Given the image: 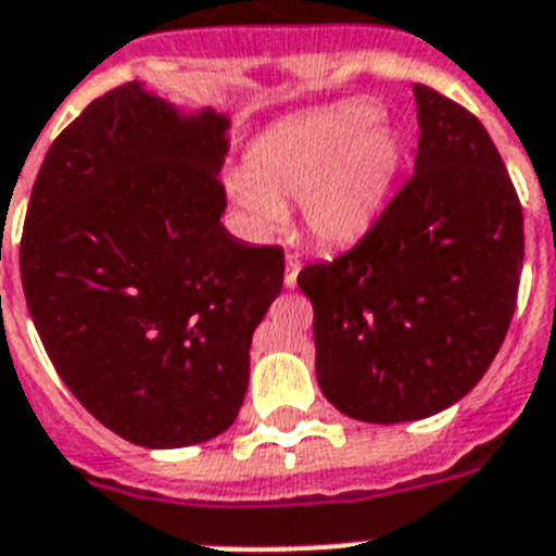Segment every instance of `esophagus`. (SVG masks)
Here are the masks:
<instances>
[{
    "instance_id": "obj_1",
    "label": "esophagus",
    "mask_w": 556,
    "mask_h": 556,
    "mask_svg": "<svg viewBox=\"0 0 556 556\" xmlns=\"http://www.w3.org/2000/svg\"><path fill=\"white\" fill-rule=\"evenodd\" d=\"M298 273H301V258L298 255H287V273H283V283L289 289L298 283Z\"/></svg>"
}]
</instances>
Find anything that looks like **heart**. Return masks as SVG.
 <instances>
[{
    "label": "heart",
    "mask_w": 556,
    "mask_h": 556,
    "mask_svg": "<svg viewBox=\"0 0 556 556\" xmlns=\"http://www.w3.org/2000/svg\"><path fill=\"white\" fill-rule=\"evenodd\" d=\"M368 103L289 123L258 142L227 193L255 232H273L283 207L301 202L303 227L320 244H345L368 230L402 165V140L379 126Z\"/></svg>",
    "instance_id": "b5f03b06"
}]
</instances>
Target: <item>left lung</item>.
Returning <instances> with one entry per match:
<instances>
[{
	"instance_id": "1",
	"label": "left lung",
	"mask_w": 556,
	"mask_h": 556,
	"mask_svg": "<svg viewBox=\"0 0 556 556\" xmlns=\"http://www.w3.org/2000/svg\"><path fill=\"white\" fill-rule=\"evenodd\" d=\"M414 94V177L357 244L298 275L317 386L374 425L425 419L478 386L523 269V207L483 123L425 84Z\"/></svg>"
}]
</instances>
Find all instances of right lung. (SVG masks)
<instances>
[{
    "mask_svg": "<svg viewBox=\"0 0 556 556\" xmlns=\"http://www.w3.org/2000/svg\"><path fill=\"white\" fill-rule=\"evenodd\" d=\"M227 126L131 80L55 137L33 185L18 250L33 324L75 400L140 447L225 433L281 295V247L219 222Z\"/></svg>",
    "mask_w": 556,
    "mask_h": 556,
    "instance_id": "1",
    "label": "right lung"
}]
</instances>
